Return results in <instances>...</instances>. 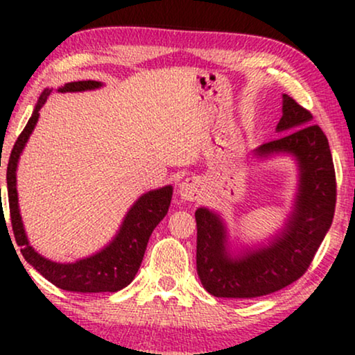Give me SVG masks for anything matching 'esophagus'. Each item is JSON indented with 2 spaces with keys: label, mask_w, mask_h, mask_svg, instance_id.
Here are the masks:
<instances>
[{
  "label": "esophagus",
  "mask_w": 355,
  "mask_h": 355,
  "mask_svg": "<svg viewBox=\"0 0 355 355\" xmlns=\"http://www.w3.org/2000/svg\"><path fill=\"white\" fill-rule=\"evenodd\" d=\"M202 192V182L196 178H189L186 181L181 182L179 186V197L182 198L184 202H193L200 197Z\"/></svg>",
  "instance_id": "esophagus-1"
}]
</instances>
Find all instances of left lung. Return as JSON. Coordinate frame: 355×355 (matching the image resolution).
Segmentation results:
<instances>
[{
	"mask_svg": "<svg viewBox=\"0 0 355 355\" xmlns=\"http://www.w3.org/2000/svg\"><path fill=\"white\" fill-rule=\"evenodd\" d=\"M310 121V111L283 95L276 130L284 135L254 150L257 158L291 155L299 166L294 210L270 244L231 254L221 216L197 208V273L215 297L252 299L276 293L297 281L312 263L333 223L336 174L327 135Z\"/></svg>",
	"mask_w": 355,
	"mask_h": 355,
	"instance_id": "obj_1",
	"label": "left lung"
}]
</instances>
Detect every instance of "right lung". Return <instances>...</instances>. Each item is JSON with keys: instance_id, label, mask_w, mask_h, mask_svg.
<instances>
[{"instance_id": "1", "label": "right lung", "mask_w": 355, "mask_h": 355, "mask_svg": "<svg viewBox=\"0 0 355 355\" xmlns=\"http://www.w3.org/2000/svg\"><path fill=\"white\" fill-rule=\"evenodd\" d=\"M101 82L96 80H79L69 82L58 89V92H84L100 89ZM51 90L45 89L38 98L35 110L28 119V123L14 144L11 157L8 163V196H9V215L16 237L17 245H21L22 257L31 263L38 273L56 286V288L71 291V293H116L130 284L134 276L137 275L140 263L144 260L145 249L148 239L159 221L168 213L169 203L173 197V187L164 186L144 193L137 202L130 207L121 225L118 234L108 245L103 247L96 254L80 259L74 263H58L42 257L28 244V239L24 231L21 211H19L17 189H16V169L24 147L35 128L38 111L46 103Z\"/></svg>"}]
</instances>
